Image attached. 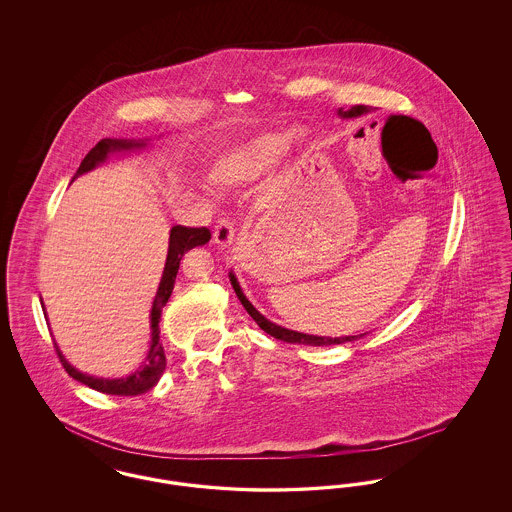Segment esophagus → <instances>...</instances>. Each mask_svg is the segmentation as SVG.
I'll return each mask as SVG.
<instances>
[{"mask_svg": "<svg viewBox=\"0 0 512 512\" xmlns=\"http://www.w3.org/2000/svg\"><path fill=\"white\" fill-rule=\"evenodd\" d=\"M213 240L219 247L232 244L234 242V224L228 219L219 220L213 230Z\"/></svg>", "mask_w": 512, "mask_h": 512, "instance_id": "34e87169", "label": "esophagus"}]
</instances>
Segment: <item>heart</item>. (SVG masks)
<instances>
[{
	"label": "heart",
	"mask_w": 512,
	"mask_h": 512,
	"mask_svg": "<svg viewBox=\"0 0 512 512\" xmlns=\"http://www.w3.org/2000/svg\"><path fill=\"white\" fill-rule=\"evenodd\" d=\"M288 140L290 144H301L305 140V132L301 128H295L290 138L282 132H263L244 144L220 151L209 163L205 178L217 190H228L247 184L267 171L278 159Z\"/></svg>",
	"instance_id": "1"
}]
</instances>
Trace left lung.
I'll list each match as a JSON object with an SVG mask.
<instances>
[{
	"label": "left lung",
	"mask_w": 512,
	"mask_h": 512,
	"mask_svg": "<svg viewBox=\"0 0 512 512\" xmlns=\"http://www.w3.org/2000/svg\"><path fill=\"white\" fill-rule=\"evenodd\" d=\"M370 109H372L370 105H353L351 109H347V111L340 109L338 113H340L343 119H351V117H361V115H365ZM393 117H395V115H393ZM403 119H409V117H403ZM409 121H414V119H409ZM418 124H420V122H418ZM230 282H232V286H234V292L238 295V299L242 301L245 311L251 315V318H253L267 334H270V336L276 338V340L288 341V343H305V345H315V347H317V345H336V343H345V341L355 340V336L326 338V336H311V334H301V332H293V330H288V328L276 326L274 322H270V320L263 317V315L245 299L244 292L240 290V284H238V280L234 278V274H230Z\"/></svg>",
	"instance_id": "obj_1"
}]
</instances>
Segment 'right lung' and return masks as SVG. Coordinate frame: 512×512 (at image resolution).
<instances>
[{"mask_svg": "<svg viewBox=\"0 0 512 512\" xmlns=\"http://www.w3.org/2000/svg\"><path fill=\"white\" fill-rule=\"evenodd\" d=\"M144 142H136V140H99L96 146L88 151V155L84 157V161L80 163L76 176L84 174V172L92 171L98 163H101L109 151H122V149H134V147H144ZM211 240V232L201 226V228H188V226H172L171 238H169V253H167V263H165V270H163V278L159 282V290L155 295L153 301V309H151V347H149V355H147L146 363L140 366V370H136L130 376L124 378H94L88 374H82L80 370H76L74 366L69 365L65 361V357L61 355V351L55 345L57 357L61 361L63 368L69 372V376H73L74 380L86 384L92 390L107 393V395H140L151 390L165 366H167V357H165V349L159 341V318H161V309L167 305L169 297H171L172 288H174V280L180 268V261L184 257L186 251H190L192 247L197 245L207 244Z\"/></svg>", "mask_w": 512, "mask_h": 512, "instance_id": "1", "label": "right lung"}]
</instances>
